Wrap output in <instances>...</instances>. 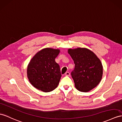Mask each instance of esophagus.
I'll list each match as a JSON object with an SVG mask.
<instances>
[{
	"mask_svg": "<svg viewBox=\"0 0 122 122\" xmlns=\"http://www.w3.org/2000/svg\"><path fill=\"white\" fill-rule=\"evenodd\" d=\"M65 75H66V76H70V73L69 72H66V73H65Z\"/></svg>",
	"mask_w": 122,
	"mask_h": 122,
	"instance_id": "34e87169",
	"label": "esophagus"
}]
</instances>
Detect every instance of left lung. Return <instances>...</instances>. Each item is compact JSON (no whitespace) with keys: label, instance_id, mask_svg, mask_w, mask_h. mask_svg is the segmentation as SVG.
<instances>
[{"label":"left lung","instance_id":"1","mask_svg":"<svg viewBox=\"0 0 122 122\" xmlns=\"http://www.w3.org/2000/svg\"><path fill=\"white\" fill-rule=\"evenodd\" d=\"M75 66L71 75L77 90L88 92L98 84L102 79L103 67L100 59L86 48L68 49Z\"/></svg>","mask_w":122,"mask_h":122}]
</instances>
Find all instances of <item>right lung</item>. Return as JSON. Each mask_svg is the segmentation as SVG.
<instances>
[{"label": "right lung", "instance_id": "add662e5", "mask_svg": "<svg viewBox=\"0 0 122 122\" xmlns=\"http://www.w3.org/2000/svg\"><path fill=\"white\" fill-rule=\"evenodd\" d=\"M60 50L45 48L39 51L28 65L27 77L31 85L43 92H50L57 87L61 75L55 58Z\"/></svg>", "mask_w": 122, "mask_h": 122}]
</instances>
